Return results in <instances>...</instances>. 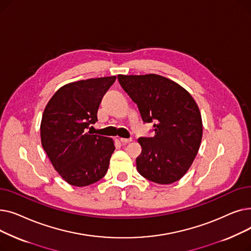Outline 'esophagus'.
I'll return each mask as SVG.
<instances>
[{"mask_svg":"<svg viewBox=\"0 0 251 251\" xmlns=\"http://www.w3.org/2000/svg\"><path fill=\"white\" fill-rule=\"evenodd\" d=\"M120 141H121L123 144H127V143L132 141V138H120Z\"/></svg>","mask_w":251,"mask_h":251,"instance_id":"obj_1","label":"esophagus"}]
</instances>
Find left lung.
Listing matches in <instances>:
<instances>
[{"mask_svg": "<svg viewBox=\"0 0 251 251\" xmlns=\"http://www.w3.org/2000/svg\"><path fill=\"white\" fill-rule=\"evenodd\" d=\"M118 80L138 105L143 122H154V136L138 138L139 174L157 184L180 180L201 143L202 120L196 101L180 84L157 74H120Z\"/></svg>", "mask_w": 251, "mask_h": 251, "instance_id": "obj_1", "label": "left lung"}]
</instances>
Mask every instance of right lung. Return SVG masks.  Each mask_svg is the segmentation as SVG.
I'll return each mask as SVG.
<instances>
[{
	"mask_svg": "<svg viewBox=\"0 0 251 251\" xmlns=\"http://www.w3.org/2000/svg\"><path fill=\"white\" fill-rule=\"evenodd\" d=\"M116 76L65 84L47 103L42 122V146L58 174L70 185L83 187L107 173L114 140L86 132L98 121L102 97Z\"/></svg>",
	"mask_w": 251,
	"mask_h": 251,
	"instance_id": "add662e5",
	"label": "right lung"
}]
</instances>
